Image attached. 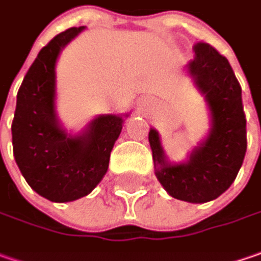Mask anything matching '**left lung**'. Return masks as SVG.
<instances>
[{"label":"left lung","instance_id":"left-lung-1","mask_svg":"<svg viewBox=\"0 0 261 261\" xmlns=\"http://www.w3.org/2000/svg\"><path fill=\"white\" fill-rule=\"evenodd\" d=\"M187 73L209 108L207 136L179 164L166 158L154 128L149 131V143L154 175L168 194L188 203H206L223 194L238 175L247 150V121L241 86L228 60L209 43L194 45Z\"/></svg>","mask_w":261,"mask_h":261}]
</instances>
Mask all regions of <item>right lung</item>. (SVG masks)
<instances>
[{
	"label": "right lung",
	"mask_w": 261,
	"mask_h": 261,
	"mask_svg": "<svg viewBox=\"0 0 261 261\" xmlns=\"http://www.w3.org/2000/svg\"><path fill=\"white\" fill-rule=\"evenodd\" d=\"M85 29H67L40 49L18 89L11 125L13 152L21 175L39 196L55 203L85 197L102 181L128 117L97 115L74 136L58 119L57 61Z\"/></svg>",
	"instance_id": "1"
}]
</instances>
